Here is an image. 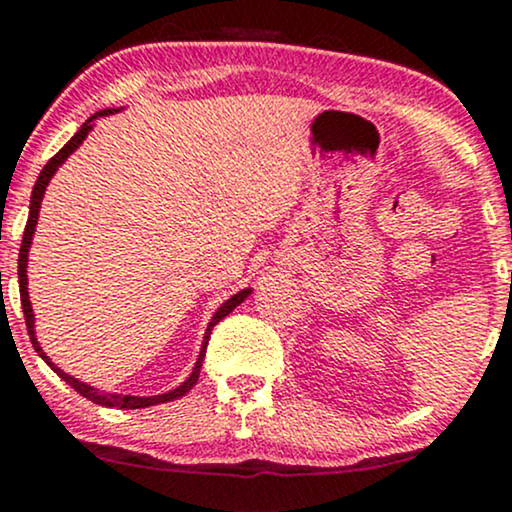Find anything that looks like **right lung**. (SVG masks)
<instances>
[{
  "instance_id": "add662e5",
  "label": "right lung",
  "mask_w": 512,
  "mask_h": 512,
  "mask_svg": "<svg viewBox=\"0 0 512 512\" xmlns=\"http://www.w3.org/2000/svg\"><path fill=\"white\" fill-rule=\"evenodd\" d=\"M122 108H105V110H98L96 115H91L88 120L84 122V125L79 127V132L74 134L72 139H69L67 144L62 146L60 151H57L55 156L50 158L48 166H45L43 170H40L38 180H35V187L31 192V211H28V223H26V231H23V240H21V250H19V291H21V308H23V317H26V327H28V334H31V344L33 349L38 351V356L43 358L48 366L55 370L57 375L64 380L67 385H72L76 392H79L81 397L91 399L93 404H101V407H117V409H146V407H154V404H166V402H173V399H178L182 395H187V392L192 390V387L197 385L199 380V370H202V361H204V354H207V344H209V334L211 330H214V325L219 320H223L228 313H233V308H238L240 303L245 301V298L250 296L252 289H243L238 291L236 296L228 298L226 303H221V308L216 310L214 317L209 320L207 325V332H204V339H202V349H199V356L195 361V366H192V373L187 375L185 383H180L175 390H168V392H161V395H149V397H139V395H120V392H101L98 387L93 385H86L81 383L79 378H74V375L64 373L62 368H57L55 363H52V358L45 354L43 346L38 344V337H35V315H33V308H31V298H28V250H31V243H33V233H35V226H38V214H40V202H43L45 197V187L50 185L52 175L57 173V168L62 166L64 161H67L69 156L74 154L76 149H79L81 144H84V139L88 137V132L93 129V120H98V117H105V115H113V113H120Z\"/></svg>"
}]
</instances>
